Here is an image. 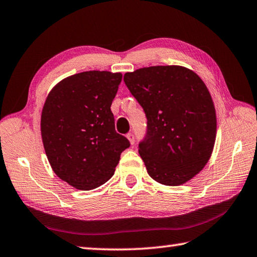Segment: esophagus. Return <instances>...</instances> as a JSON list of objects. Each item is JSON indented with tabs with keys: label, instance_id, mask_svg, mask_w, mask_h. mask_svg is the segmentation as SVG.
<instances>
[{
	"label": "esophagus",
	"instance_id": "34e87169",
	"mask_svg": "<svg viewBox=\"0 0 257 257\" xmlns=\"http://www.w3.org/2000/svg\"><path fill=\"white\" fill-rule=\"evenodd\" d=\"M127 138L129 139L130 144H134V143H135V136H134L133 134H127Z\"/></svg>",
	"mask_w": 257,
	"mask_h": 257
}]
</instances>
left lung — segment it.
Returning <instances> with one entry per match:
<instances>
[{"label": "left lung", "instance_id": "obj_1", "mask_svg": "<svg viewBox=\"0 0 257 257\" xmlns=\"http://www.w3.org/2000/svg\"><path fill=\"white\" fill-rule=\"evenodd\" d=\"M123 80L147 118L138 145L147 172L165 186L185 184L202 171L214 147L216 115L207 87L179 66L142 68Z\"/></svg>", "mask_w": 257, "mask_h": 257}]
</instances>
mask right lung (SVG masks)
<instances>
[{
    "label": "right lung",
    "instance_id": "1",
    "mask_svg": "<svg viewBox=\"0 0 257 257\" xmlns=\"http://www.w3.org/2000/svg\"><path fill=\"white\" fill-rule=\"evenodd\" d=\"M120 72L85 71L66 78L47 95L41 118L43 145L61 180L79 190L110 179L130 143L115 132L111 111Z\"/></svg>",
    "mask_w": 257,
    "mask_h": 257
}]
</instances>
